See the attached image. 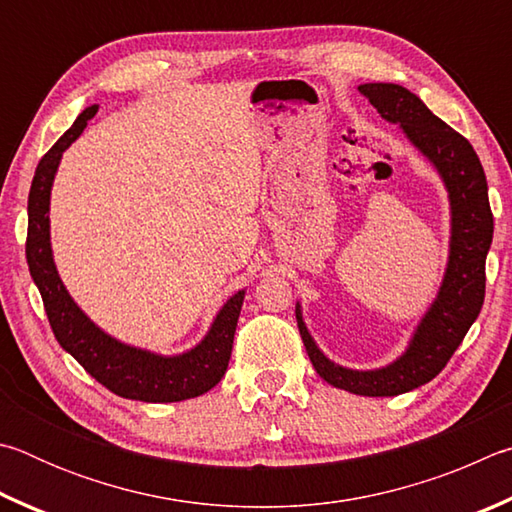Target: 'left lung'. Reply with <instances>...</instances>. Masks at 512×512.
Returning <instances> with one entry per match:
<instances>
[{
    "label": "left lung",
    "instance_id": "8db88e82",
    "mask_svg": "<svg viewBox=\"0 0 512 512\" xmlns=\"http://www.w3.org/2000/svg\"><path fill=\"white\" fill-rule=\"evenodd\" d=\"M357 89L384 121L398 123L414 148L432 161L447 188L452 215L450 256L441 288L411 335L407 351L391 364L373 371H355L328 360L308 333L297 303L299 333L319 378L357 396L384 398L414 391L434 380L479 317L486 297V256L495 224L486 173L468 139L432 114L407 87L366 83Z\"/></svg>",
    "mask_w": 512,
    "mask_h": 512
}]
</instances>
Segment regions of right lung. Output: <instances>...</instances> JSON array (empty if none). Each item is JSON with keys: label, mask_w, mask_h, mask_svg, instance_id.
Listing matches in <instances>:
<instances>
[{"label": "right lung", "mask_w": 512, "mask_h": 512, "mask_svg": "<svg viewBox=\"0 0 512 512\" xmlns=\"http://www.w3.org/2000/svg\"><path fill=\"white\" fill-rule=\"evenodd\" d=\"M98 105L78 114L74 125L53 143V148L35 168L29 193V233H26V263L33 283L42 294L44 310L58 344L105 389L128 400L179 402L197 398L222 380L229 366L233 335H236L245 290L233 294L215 315L209 333L191 351L182 355H157L123 344L98 328L62 285L51 251L49 202L58 164L87 121L94 119Z\"/></svg>", "instance_id": "right-lung-1"}]
</instances>
